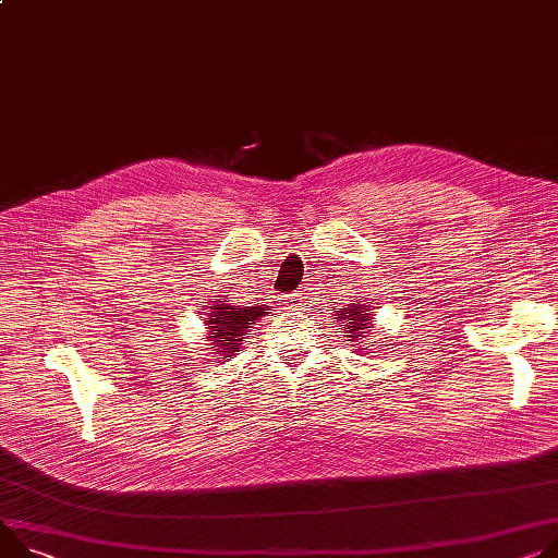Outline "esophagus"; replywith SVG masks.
Listing matches in <instances>:
<instances>
[{"label":"esophagus","mask_w":558,"mask_h":558,"mask_svg":"<svg viewBox=\"0 0 558 558\" xmlns=\"http://www.w3.org/2000/svg\"><path fill=\"white\" fill-rule=\"evenodd\" d=\"M306 304H308V290H304V288H299L296 292L288 294V299H286V306L292 311H302V308H306Z\"/></svg>","instance_id":"1"}]
</instances>
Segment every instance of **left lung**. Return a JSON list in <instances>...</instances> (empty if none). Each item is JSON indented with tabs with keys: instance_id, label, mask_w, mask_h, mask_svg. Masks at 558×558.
Wrapping results in <instances>:
<instances>
[{
	"instance_id": "obj_1",
	"label": "left lung",
	"mask_w": 558,
	"mask_h": 558,
	"mask_svg": "<svg viewBox=\"0 0 558 558\" xmlns=\"http://www.w3.org/2000/svg\"><path fill=\"white\" fill-rule=\"evenodd\" d=\"M375 311V306H371V302L362 304H349L347 308H337L335 311V319L341 326V332L347 337V344L355 349V353H371L375 344L379 341L373 335V319L375 315L371 313Z\"/></svg>"
}]
</instances>
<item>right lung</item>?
Segmentation results:
<instances>
[{
	"instance_id": "1",
	"label": "right lung",
	"mask_w": 558,
	"mask_h": 558,
	"mask_svg": "<svg viewBox=\"0 0 558 558\" xmlns=\"http://www.w3.org/2000/svg\"><path fill=\"white\" fill-rule=\"evenodd\" d=\"M205 328L203 337L211 355L219 362H228V357L239 355L241 344L252 335V324L268 315V306H234L228 302H205Z\"/></svg>"
}]
</instances>
